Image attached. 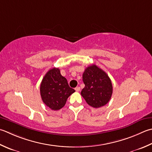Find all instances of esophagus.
I'll list each match as a JSON object with an SVG mask.
<instances>
[{"instance_id":"esophagus-1","label":"esophagus","mask_w":152,"mask_h":152,"mask_svg":"<svg viewBox=\"0 0 152 152\" xmlns=\"http://www.w3.org/2000/svg\"><path fill=\"white\" fill-rule=\"evenodd\" d=\"M75 90H76V91H80V87H76V88H75Z\"/></svg>"}]
</instances>
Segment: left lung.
<instances>
[{"label": "left lung", "mask_w": 152, "mask_h": 152, "mask_svg": "<svg viewBox=\"0 0 152 152\" xmlns=\"http://www.w3.org/2000/svg\"><path fill=\"white\" fill-rule=\"evenodd\" d=\"M82 78L85 87L81 95L88 105L94 108L105 105L113 94L111 80L106 72L96 64H92L86 68Z\"/></svg>", "instance_id": "8db88e82"}]
</instances>
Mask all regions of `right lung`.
Wrapping results in <instances>:
<instances>
[{"label": "right lung", "mask_w": 152, "mask_h": 152, "mask_svg": "<svg viewBox=\"0 0 152 152\" xmlns=\"http://www.w3.org/2000/svg\"><path fill=\"white\" fill-rule=\"evenodd\" d=\"M74 91L68 86L67 80L61 75L58 68L49 70L43 77L40 86L41 97L43 103L54 111L63 107L68 97Z\"/></svg>", "instance_id": "obj_1"}]
</instances>
